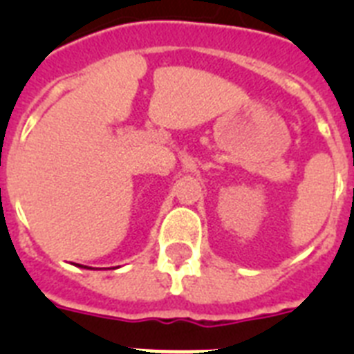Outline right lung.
Segmentation results:
<instances>
[{"instance_id": "right-lung-1", "label": "right lung", "mask_w": 354, "mask_h": 354, "mask_svg": "<svg viewBox=\"0 0 354 354\" xmlns=\"http://www.w3.org/2000/svg\"><path fill=\"white\" fill-rule=\"evenodd\" d=\"M80 266V268H86V270H92V268H88V266H81V264H77Z\"/></svg>"}]
</instances>
